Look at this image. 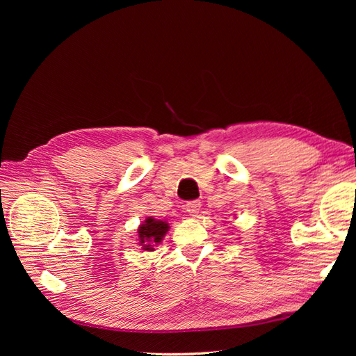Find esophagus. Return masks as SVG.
<instances>
[{"mask_svg": "<svg viewBox=\"0 0 356 356\" xmlns=\"http://www.w3.org/2000/svg\"><path fill=\"white\" fill-rule=\"evenodd\" d=\"M200 200H190L186 203V211L190 213V215H197L199 213V209H200Z\"/></svg>", "mask_w": 356, "mask_h": 356, "instance_id": "obj_1", "label": "esophagus"}]
</instances>
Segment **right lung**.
Returning a JSON list of instances; mask_svg holds the SVG:
<instances>
[{
	"label": "right lung",
	"instance_id": "add662e5",
	"mask_svg": "<svg viewBox=\"0 0 356 356\" xmlns=\"http://www.w3.org/2000/svg\"><path fill=\"white\" fill-rule=\"evenodd\" d=\"M169 229V224L166 221L154 220L148 217L144 224L139 225V245H143L144 251H154V245L160 243L163 236Z\"/></svg>",
	"mask_w": 356,
	"mask_h": 356
}]
</instances>
